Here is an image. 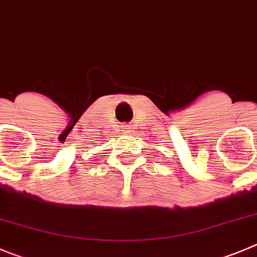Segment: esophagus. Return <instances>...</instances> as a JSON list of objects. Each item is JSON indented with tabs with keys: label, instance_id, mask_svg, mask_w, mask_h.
<instances>
[{
	"label": "esophagus",
	"instance_id": "1",
	"mask_svg": "<svg viewBox=\"0 0 257 257\" xmlns=\"http://www.w3.org/2000/svg\"><path fill=\"white\" fill-rule=\"evenodd\" d=\"M119 131H121L122 135H127V134H130V126L128 124H122L119 127Z\"/></svg>",
	"mask_w": 257,
	"mask_h": 257
}]
</instances>
